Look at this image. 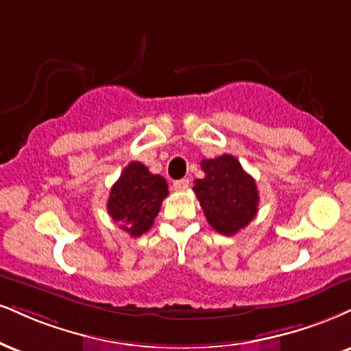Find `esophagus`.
I'll return each mask as SVG.
<instances>
[{
	"label": "esophagus",
	"instance_id": "34e87169",
	"mask_svg": "<svg viewBox=\"0 0 351 351\" xmlns=\"http://www.w3.org/2000/svg\"><path fill=\"white\" fill-rule=\"evenodd\" d=\"M189 188V180H176L175 183H173V189L175 191H186Z\"/></svg>",
	"mask_w": 351,
	"mask_h": 351
}]
</instances>
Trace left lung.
<instances>
[{
  "label": "left lung",
  "instance_id": "left-lung-1",
  "mask_svg": "<svg viewBox=\"0 0 351 351\" xmlns=\"http://www.w3.org/2000/svg\"><path fill=\"white\" fill-rule=\"evenodd\" d=\"M201 168L204 178L194 181L193 191L206 219L219 234H237L258 213L260 196L255 180L229 154L202 160Z\"/></svg>",
  "mask_w": 351,
  "mask_h": 351
}]
</instances>
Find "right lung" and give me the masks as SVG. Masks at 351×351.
<instances>
[{"label": "right lung", "mask_w": 351, "mask_h": 351, "mask_svg": "<svg viewBox=\"0 0 351 351\" xmlns=\"http://www.w3.org/2000/svg\"><path fill=\"white\" fill-rule=\"evenodd\" d=\"M167 196L168 184L163 176L150 173L141 162H130L112 184L108 213L130 237H141L154 226Z\"/></svg>", "instance_id": "add662e5"}]
</instances>
